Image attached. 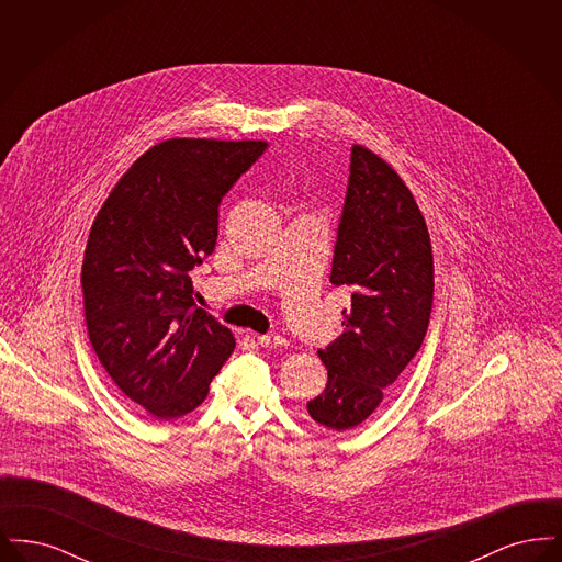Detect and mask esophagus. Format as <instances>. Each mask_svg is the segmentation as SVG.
Listing matches in <instances>:
<instances>
[{
	"mask_svg": "<svg viewBox=\"0 0 562 562\" xmlns=\"http://www.w3.org/2000/svg\"><path fill=\"white\" fill-rule=\"evenodd\" d=\"M257 341H259V346H261V348H286V339H284L282 335H278V333H268V335H259V337H257Z\"/></svg>",
	"mask_w": 562,
	"mask_h": 562,
	"instance_id": "esophagus-1",
	"label": "esophagus"
}]
</instances>
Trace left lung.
Returning <instances> with one entry per match:
<instances>
[{"label": "left lung", "mask_w": 562, "mask_h": 562, "mask_svg": "<svg viewBox=\"0 0 562 562\" xmlns=\"http://www.w3.org/2000/svg\"><path fill=\"white\" fill-rule=\"evenodd\" d=\"M330 282L351 291L341 335L318 351L328 381L307 402L335 431L360 426L415 358L428 333L434 259L413 193L390 164L353 145Z\"/></svg>", "instance_id": "obj_1"}]
</instances>
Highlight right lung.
Wrapping results in <instances>:
<instances>
[{"mask_svg":"<svg viewBox=\"0 0 562 562\" xmlns=\"http://www.w3.org/2000/svg\"><path fill=\"white\" fill-rule=\"evenodd\" d=\"M263 140L170 138L145 151L97 214L81 266L90 344L115 385L156 419L188 415L236 348L195 305L189 271L213 255L225 193Z\"/></svg>","mask_w":562,"mask_h":562,"instance_id":"add662e5","label":"right lung"}]
</instances>
